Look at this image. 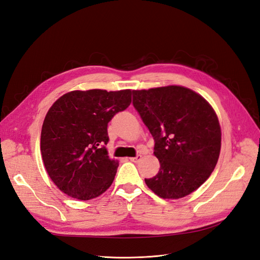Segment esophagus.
<instances>
[{"mask_svg":"<svg viewBox=\"0 0 260 260\" xmlns=\"http://www.w3.org/2000/svg\"><path fill=\"white\" fill-rule=\"evenodd\" d=\"M141 157H142V156H141L140 154H138V155H136L135 157H131L129 159H131L133 162H138V161L141 159Z\"/></svg>","mask_w":260,"mask_h":260,"instance_id":"esophagus-1","label":"esophagus"}]
</instances>
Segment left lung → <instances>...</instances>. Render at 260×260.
<instances>
[{"instance_id": "1", "label": "left lung", "mask_w": 260, "mask_h": 260, "mask_svg": "<svg viewBox=\"0 0 260 260\" xmlns=\"http://www.w3.org/2000/svg\"><path fill=\"white\" fill-rule=\"evenodd\" d=\"M133 105L155 141L160 168L145 179L148 187L168 199L193 193L212 174L222 133L217 115L199 94L169 85L133 91Z\"/></svg>"}]
</instances>
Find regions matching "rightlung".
Listing matches in <instances>:
<instances>
[{
    "label": "right lung",
    "instance_id": "obj_1",
    "mask_svg": "<svg viewBox=\"0 0 260 260\" xmlns=\"http://www.w3.org/2000/svg\"><path fill=\"white\" fill-rule=\"evenodd\" d=\"M131 102V90L72 91L48 110L41 152L48 175L64 194L90 200L112 184L119 162L108 156L107 127Z\"/></svg>",
    "mask_w": 260,
    "mask_h": 260
}]
</instances>
